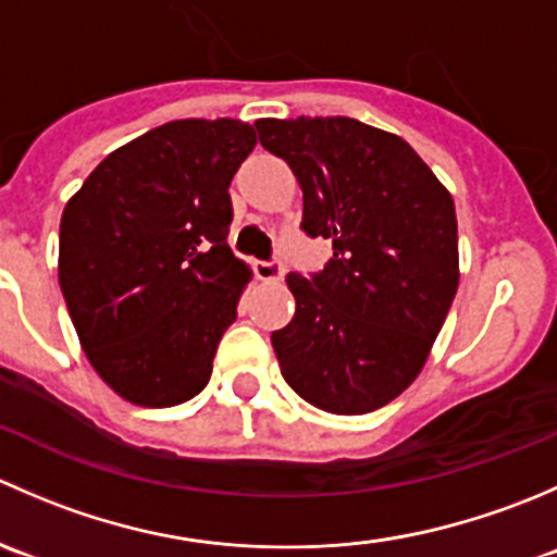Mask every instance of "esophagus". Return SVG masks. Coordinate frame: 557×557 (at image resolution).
I'll list each match as a JSON object with an SVG mask.
<instances>
[{
	"instance_id": "obj_1",
	"label": "esophagus",
	"mask_w": 557,
	"mask_h": 557,
	"mask_svg": "<svg viewBox=\"0 0 557 557\" xmlns=\"http://www.w3.org/2000/svg\"><path fill=\"white\" fill-rule=\"evenodd\" d=\"M252 272H256V277L263 280V283H277V280L283 277L280 261H256L252 263Z\"/></svg>"
}]
</instances>
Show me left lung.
<instances>
[{
	"label": "left lung",
	"mask_w": 557,
	"mask_h": 557,
	"mask_svg": "<svg viewBox=\"0 0 557 557\" xmlns=\"http://www.w3.org/2000/svg\"><path fill=\"white\" fill-rule=\"evenodd\" d=\"M258 139L305 194L301 228L331 239L290 272L296 312L274 331L280 372L312 407L363 414L420 374L458 290L453 196L396 134L356 117H261Z\"/></svg>",
	"instance_id": "obj_1"
}]
</instances>
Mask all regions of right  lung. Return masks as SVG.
I'll return each instance as SVG.
<instances>
[{
    "instance_id": "1",
    "label": "right lung",
    "mask_w": 557,
    "mask_h": 557,
    "mask_svg": "<svg viewBox=\"0 0 557 557\" xmlns=\"http://www.w3.org/2000/svg\"><path fill=\"white\" fill-rule=\"evenodd\" d=\"M250 123L185 117L112 150L66 201L59 285L88 361L143 407L194 398L250 269L228 247V185Z\"/></svg>"
}]
</instances>
